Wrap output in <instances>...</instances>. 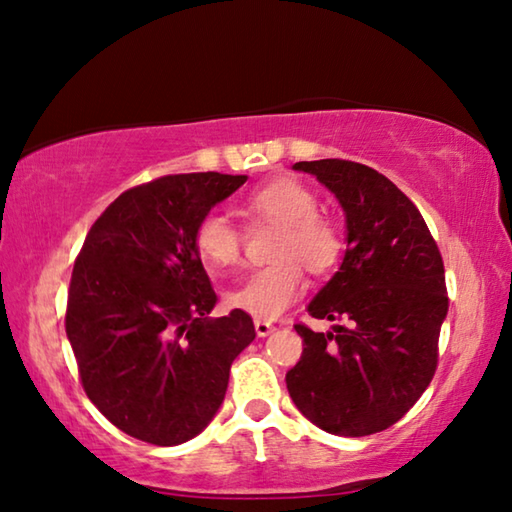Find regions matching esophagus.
Returning <instances> with one entry per match:
<instances>
[{"label":"esophagus","instance_id":"obj_1","mask_svg":"<svg viewBox=\"0 0 512 512\" xmlns=\"http://www.w3.org/2000/svg\"><path fill=\"white\" fill-rule=\"evenodd\" d=\"M275 329L273 323H268V320H255V332L257 336H268Z\"/></svg>","mask_w":512,"mask_h":512}]
</instances>
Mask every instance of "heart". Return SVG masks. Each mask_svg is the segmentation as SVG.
<instances>
[{
	"label": "heart",
	"mask_w": 512,
	"mask_h": 512,
	"mask_svg": "<svg viewBox=\"0 0 512 512\" xmlns=\"http://www.w3.org/2000/svg\"><path fill=\"white\" fill-rule=\"evenodd\" d=\"M246 212L253 221L280 225L275 264L244 277L225 293V300L257 320H273L305 293L300 264L316 275L332 271L341 257L343 237L339 225L318 212L316 194L296 178H275L253 189ZM194 248L207 266H235L241 257V232L223 214H205L196 223Z\"/></svg>",
	"instance_id": "obj_1"
}]
</instances>
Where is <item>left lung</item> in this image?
<instances>
[{
  "mask_svg": "<svg viewBox=\"0 0 512 512\" xmlns=\"http://www.w3.org/2000/svg\"><path fill=\"white\" fill-rule=\"evenodd\" d=\"M345 212V250L307 311L345 320L329 332L296 325L305 350L287 372L293 404L334 436L395 424L427 391L447 316L445 266L431 232L391 180L350 160L296 162Z\"/></svg>",
  "mask_w": 512,
  "mask_h": 512,
  "instance_id": "8db88e82",
  "label": "left lung"
}]
</instances>
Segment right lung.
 I'll return each instance as SVG.
<instances>
[{
  "instance_id": "1",
  "label": "right lung",
  "mask_w": 512,
  "mask_h": 512,
  "mask_svg": "<svg viewBox=\"0 0 512 512\" xmlns=\"http://www.w3.org/2000/svg\"><path fill=\"white\" fill-rule=\"evenodd\" d=\"M248 176L178 173L128 189L88 232L69 282L65 329L92 404L128 436L173 447L223 404L253 318H210L216 293L196 223Z\"/></svg>"
}]
</instances>
